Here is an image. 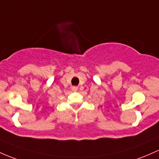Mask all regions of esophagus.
<instances>
[{"label": "esophagus", "instance_id": "obj_1", "mask_svg": "<svg viewBox=\"0 0 159 159\" xmlns=\"http://www.w3.org/2000/svg\"><path fill=\"white\" fill-rule=\"evenodd\" d=\"M78 90V87L77 86H73L72 87V91L73 92H76Z\"/></svg>", "mask_w": 159, "mask_h": 159}]
</instances>
